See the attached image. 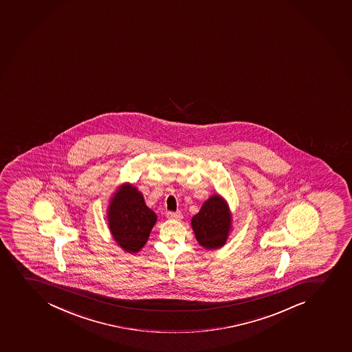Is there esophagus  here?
<instances>
[{"mask_svg":"<svg viewBox=\"0 0 352 352\" xmlns=\"http://www.w3.org/2000/svg\"><path fill=\"white\" fill-rule=\"evenodd\" d=\"M167 218L168 219H174V221H180L182 219V216L180 212H172V211H168L166 214Z\"/></svg>","mask_w":352,"mask_h":352,"instance_id":"1","label":"esophagus"}]
</instances>
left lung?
I'll return each mask as SVG.
<instances>
[{
    "instance_id": "8db88e82",
    "label": "left lung",
    "mask_w": 352,
    "mask_h": 352,
    "mask_svg": "<svg viewBox=\"0 0 352 352\" xmlns=\"http://www.w3.org/2000/svg\"><path fill=\"white\" fill-rule=\"evenodd\" d=\"M190 224L199 246L208 250L221 248L232 231V214L226 199L212 194L192 216Z\"/></svg>"
}]
</instances>
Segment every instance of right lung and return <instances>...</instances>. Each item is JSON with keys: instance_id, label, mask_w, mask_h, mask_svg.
Masks as SVG:
<instances>
[{"instance_id": "obj_1", "label": "right lung", "mask_w": 352, "mask_h": 352, "mask_svg": "<svg viewBox=\"0 0 352 352\" xmlns=\"http://www.w3.org/2000/svg\"><path fill=\"white\" fill-rule=\"evenodd\" d=\"M107 221L114 241L124 252L134 254L145 246L156 224L157 214L145 204L143 194L133 184L126 182L109 199Z\"/></svg>"}]
</instances>
